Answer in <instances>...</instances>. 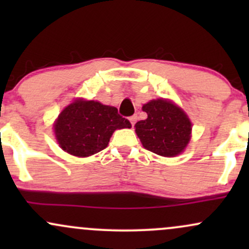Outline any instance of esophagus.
Listing matches in <instances>:
<instances>
[{"mask_svg": "<svg viewBox=\"0 0 249 249\" xmlns=\"http://www.w3.org/2000/svg\"><path fill=\"white\" fill-rule=\"evenodd\" d=\"M128 119H130L131 125H132V126H134V124H136V122H137V119H138V117H137L136 115H133V116H131Z\"/></svg>", "mask_w": 249, "mask_h": 249, "instance_id": "34e87169", "label": "esophagus"}]
</instances>
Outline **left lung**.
Instances as JSON below:
<instances>
[{
	"instance_id": "8db88e82",
	"label": "left lung",
	"mask_w": 249,
	"mask_h": 249,
	"mask_svg": "<svg viewBox=\"0 0 249 249\" xmlns=\"http://www.w3.org/2000/svg\"><path fill=\"white\" fill-rule=\"evenodd\" d=\"M145 121L134 125L142 146L162 157H176L191 141L192 124L186 113L168 99H153L142 105Z\"/></svg>"
}]
</instances>
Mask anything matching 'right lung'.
I'll list each match as a JSON object with an SVG mask.
<instances>
[{
	"label": "right lung",
	"instance_id": "obj_1",
	"mask_svg": "<svg viewBox=\"0 0 249 249\" xmlns=\"http://www.w3.org/2000/svg\"><path fill=\"white\" fill-rule=\"evenodd\" d=\"M130 127L131 123L115 107L82 98L68 105L53 124L62 150L81 158L104 150L117 128Z\"/></svg>",
	"mask_w": 249,
	"mask_h": 249
}]
</instances>
